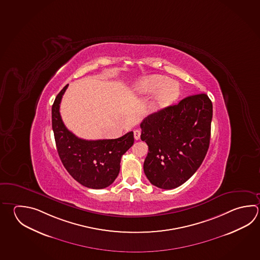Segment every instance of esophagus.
<instances>
[{"mask_svg": "<svg viewBox=\"0 0 260 260\" xmlns=\"http://www.w3.org/2000/svg\"><path fill=\"white\" fill-rule=\"evenodd\" d=\"M133 134H134V139L137 140V141L140 139V137H141V132H140L139 129H135Z\"/></svg>", "mask_w": 260, "mask_h": 260, "instance_id": "obj_1", "label": "esophagus"}]
</instances>
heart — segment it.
Instances as JSON below:
<instances>
[{"label":"heart","instance_id":"obj_1","mask_svg":"<svg viewBox=\"0 0 260 260\" xmlns=\"http://www.w3.org/2000/svg\"><path fill=\"white\" fill-rule=\"evenodd\" d=\"M135 95H152L151 111L159 112L171 107L180 94V89L176 82L159 74L148 75L138 80L132 87Z\"/></svg>","mask_w":260,"mask_h":260}]
</instances>
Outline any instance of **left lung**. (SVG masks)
Segmentation results:
<instances>
[{
  "label": "left lung",
  "instance_id": "left-lung-1",
  "mask_svg": "<svg viewBox=\"0 0 260 260\" xmlns=\"http://www.w3.org/2000/svg\"><path fill=\"white\" fill-rule=\"evenodd\" d=\"M212 103L206 93L182 99L141 123L142 142L149 147L143 170L153 186H181L201 167L211 140Z\"/></svg>",
  "mask_w": 260,
  "mask_h": 260
}]
</instances>
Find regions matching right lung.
Returning a JSON list of instances; mask_svg holds the SVG:
<instances>
[{"instance_id":"add662e5","label":"right lung","mask_w":260,"mask_h":260,"mask_svg":"<svg viewBox=\"0 0 260 260\" xmlns=\"http://www.w3.org/2000/svg\"><path fill=\"white\" fill-rule=\"evenodd\" d=\"M68 85L58 93L51 108L57 151L64 167L76 181L89 188H105L118 177L121 157L133 145V133L118 139L96 141L75 136L65 127L59 114V104Z\"/></svg>"}]
</instances>
